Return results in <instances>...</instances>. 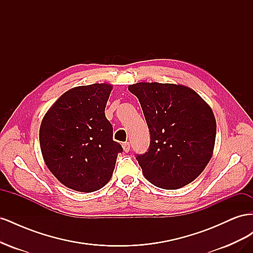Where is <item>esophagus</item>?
<instances>
[{
    "label": "esophagus",
    "instance_id": "obj_1",
    "mask_svg": "<svg viewBox=\"0 0 253 253\" xmlns=\"http://www.w3.org/2000/svg\"><path fill=\"white\" fill-rule=\"evenodd\" d=\"M129 148H131V145H129V142H124L122 143V149L126 153H127L129 151Z\"/></svg>",
    "mask_w": 253,
    "mask_h": 253
}]
</instances>
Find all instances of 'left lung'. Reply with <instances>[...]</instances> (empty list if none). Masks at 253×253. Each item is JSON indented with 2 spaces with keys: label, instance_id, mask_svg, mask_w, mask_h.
<instances>
[{
  "label": "left lung",
  "instance_id": "obj_1",
  "mask_svg": "<svg viewBox=\"0 0 253 253\" xmlns=\"http://www.w3.org/2000/svg\"><path fill=\"white\" fill-rule=\"evenodd\" d=\"M128 90L138 98L151 134L148 152L136 157L144 177L166 190L189 185L213 155L216 121L209 104L181 84L139 82Z\"/></svg>",
  "mask_w": 253,
  "mask_h": 253
}]
</instances>
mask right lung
<instances>
[{
	"label": "right lung",
	"instance_id": "obj_1",
	"mask_svg": "<svg viewBox=\"0 0 253 253\" xmlns=\"http://www.w3.org/2000/svg\"><path fill=\"white\" fill-rule=\"evenodd\" d=\"M112 89V84L94 83L67 90L41 122L45 165L62 185L78 192L104 187L122 152L113 140V126L104 113Z\"/></svg>",
	"mask_w": 253,
	"mask_h": 253
}]
</instances>
